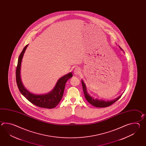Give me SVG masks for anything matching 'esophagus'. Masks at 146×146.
Returning <instances> with one entry per match:
<instances>
[{
  "label": "esophagus",
  "mask_w": 146,
  "mask_h": 146,
  "mask_svg": "<svg viewBox=\"0 0 146 146\" xmlns=\"http://www.w3.org/2000/svg\"><path fill=\"white\" fill-rule=\"evenodd\" d=\"M74 73L75 74H79L80 73V69L79 68H76L74 69Z\"/></svg>",
  "instance_id": "34e87169"
}]
</instances>
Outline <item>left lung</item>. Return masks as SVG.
<instances>
[{
  "label": "left lung",
  "instance_id": "1",
  "mask_svg": "<svg viewBox=\"0 0 146 146\" xmlns=\"http://www.w3.org/2000/svg\"><path fill=\"white\" fill-rule=\"evenodd\" d=\"M120 48L122 50L120 47ZM81 82H82V89H83V91H84V96L86 98V99L87 100V101L88 102L90 103L91 105L96 106L97 108H106L108 107L109 106H111L113 103H114L115 102H116L119 98H121V96H119L117 98H116V99L112 100V101H105L104 100H101L98 99H93V98H92L91 96H90L89 95V94L87 92V90H86V87L85 84H84V81L81 80Z\"/></svg>",
  "mask_w": 146,
  "mask_h": 146
}]
</instances>
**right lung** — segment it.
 <instances>
[{
    "label": "right lung",
    "instance_id": "right-lung-1",
    "mask_svg": "<svg viewBox=\"0 0 146 146\" xmlns=\"http://www.w3.org/2000/svg\"><path fill=\"white\" fill-rule=\"evenodd\" d=\"M28 45H27L19 55L16 68V82L19 91L25 98L35 106L46 109H53L58 105L62 98L65 84L69 78L72 77V72L59 79L55 88L51 92L46 94L37 95L31 93L25 89L20 78V68L22 57Z\"/></svg>",
    "mask_w": 146,
    "mask_h": 146
}]
</instances>
